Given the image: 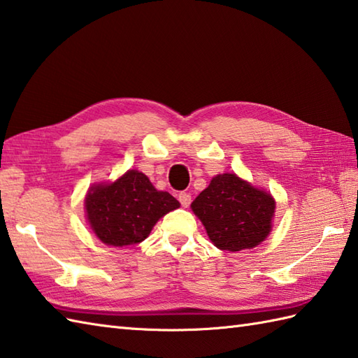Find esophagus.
<instances>
[{
  "label": "esophagus",
  "instance_id": "obj_1",
  "mask_svg": "<svg viewBox=\"0 0 358 358\" xmlns=\"http://www.w3.org/2000/svg\"><path fill=\"white\" fill-rule=\"evenodd\" d=\"M178 200H180V203H181V206L187 208L189 204H191V195H189L187 192H180V194H178Z\"/></svg>",
  "mask_w": 358,
  "mask_h": 358
}]
</instances>
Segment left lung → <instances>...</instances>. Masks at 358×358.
<instances>
[{
    "instance_id": "obj_1",
    "label": "left lung",
    "mask_w": 358,
    "mask_h": 358,
    "mask_svg": "<svg viewBox=\"0 0 358 358\" xmlns=\"http://www.w3.org/2000/svg\"><path fill=\"white\" fill-rule=\"evenodd\" d=\"M191 208L218 249L237 252L268 237L275 201L235 173H223L212 178Z\"/></svg>"
}]
</instances>
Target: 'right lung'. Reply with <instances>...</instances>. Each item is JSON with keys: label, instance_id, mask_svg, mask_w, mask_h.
<instances>
[{"label": "right lung", "instance_id": "right-lung-1", "mask_svg": "<svg viewBox=\"0 0 358 358\" xmlns=\"http://www.w3.org/2000/svg\"><path fill=\"white\" fill-rule=\"evenodd\" d=\"M180 208L169 192L152 186L146 175L129 171L115 183L95 186L86 195L89 224L109 246H129L148 238L167 212Z\"/></svg>", "mask_w": 358, "mask_h": 358}]
</instances>
